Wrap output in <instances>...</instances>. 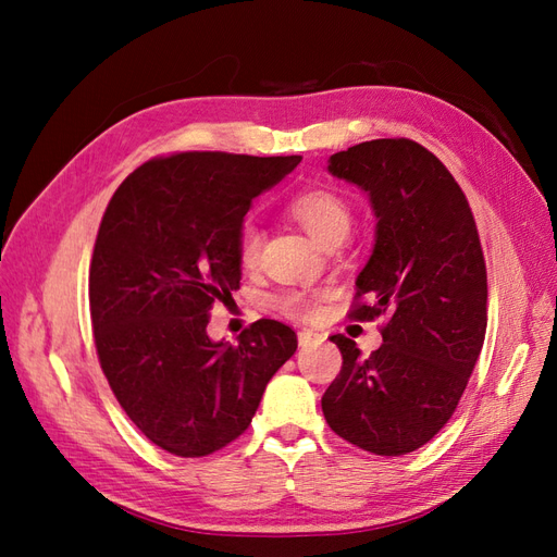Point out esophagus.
Wrapping results in <instances>:
<instances>
[{"label":"esophagus","instance_id":"34e87169","mask_svg":"<svg viewBox=\"0 0 557 557\" xmlns=\"http://www.w3.org/2000/svg\"><path fill=\"white\" fill-rule=\"evenodd\" d=\"M297 339H299V346H301V348H307V346H311V344L323 342V336H320V334L313 332V330H301V332L297 334Z\"/></svg>","mask_w":557,"mask_h":557}]
</instances>
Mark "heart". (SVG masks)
<instances>
[{
  "instance_id": "obj_1",
  "label": "heart",
  "mask_w": 557,
  "mask_h": 557,
  "mask_svg": "<svg viewBox=\"0 0 557 557\" xmlns=\"http://www.w3.org/2000/svg\"><path fill=\"white\" fill-rule=\"evenodd\" d=\"M288 211L323 248L342 244L352 227L350 207L330 190L315 188L299 193L290 199ZM237 258L246 269H256L262 260V230L252 221H244L237 230ZM274 305L288 318L315 320L323 311V295L311 290H283Z\"/></svg>"
}]
</instances>
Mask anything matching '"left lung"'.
I'll use <instances>...</instances> for the list:
<instances>
[{"label": "left lung", "mask_w": 557, "mask_h": 557, "mask_svg": "<svg viewBox=\"0 0 557 557\" xmlns=\"http://www.w3.org/2000/svg\"><path fill=\"white\" fill-rule=\"evenodd\" d=\"M327 170L360 185L379 218L348 318L385 323L367 358L348 336H330L344 364L320 404L348 444L404 455L448 423L481 356L487 274L476 221L444 162L411 139L350 146Z\"/></svg>", "instance_id": "8db88e82"}]
</instances>
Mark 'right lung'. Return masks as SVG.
<instances>
[{"label": "right lung", "mask_w": 557, "mask_h": 557, "mask_svg": "<svg viewBox=\"0 0 557 557\" xmlns=\"http://www.w3.org/2000/svg\"><path fill=\"white\" fill-rule=\"evenodd\" d=\"M193 150L137 166L113 193L90 260L99 367L144 436L205 458L242 436L264 387L297 350L260 318L239 344L211 342L209 313L239 288L237 230L250 201L299 164Z\"/></svg>", "instance_id": "right-lung-1"}]
</instances>
